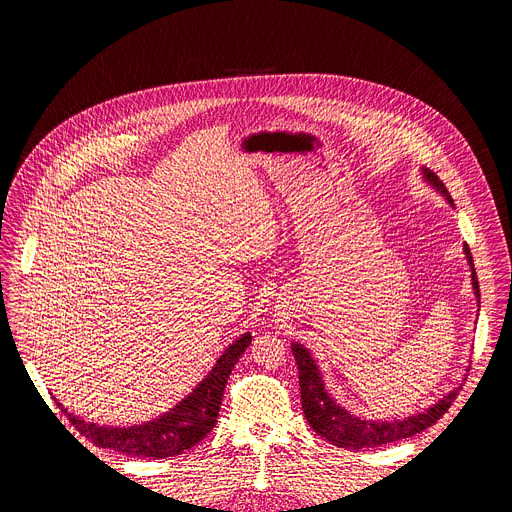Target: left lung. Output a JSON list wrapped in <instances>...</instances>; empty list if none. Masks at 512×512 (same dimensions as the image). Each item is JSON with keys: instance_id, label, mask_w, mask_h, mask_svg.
Instances as JSON below:
<instances>
[{"instance_id": "left-lung-1", "label": "left lung", "mask_w": 512, "mask_h": 512, "mask_svg": "<svg viewBox=\"0 0 512 512\" xmlns=\"http://www.w3.org/2000/svg\"><path fill=\"white\" fill-rule=\"evenodd\" d=\"M424 176L426 180L437 186L445 199L453 205L451 194L447 190V186L443 184V180L430 172L428 168H424ZM465 258L471 266V281H474V289L476 295L480 299V285H478V277H476V268H474V258H471V252L465 244ZM293 357L297 361V369H299V387H301V406H303V414L309 422V426L322 435L328 443L336 445V447H344V449H369V447H381L387 443H396L400 439H408L414 437L416 432L426 430L428 426L435 424L455 402V398L459 396L461 387L453 389L449 396H445L441 402H437L432 408H428L422 414L416 416H408L404 420H391V422H373V420H363L348 414L344 408H340L330 396L328 391L324 389L320 371L313 363V359L309 357V352L301 346V344H293Z\"/></svg>"}]
</instances>
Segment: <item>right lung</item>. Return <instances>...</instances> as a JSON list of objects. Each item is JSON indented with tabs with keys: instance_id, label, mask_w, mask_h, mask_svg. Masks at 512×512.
Returning <instances> with one entry per match:
<instances>
[{
	"instance_id": "right-lung-1",
	"label": "right lung",
	"mask_w": 512,
	"mask_h": 512,
	"mask_svg": "<svg viewBox=\"0 0 512 512\" xmlns=\"http://www.w3.org/2000/svg\"><path fill=\"white\" fill-rule=\"evenodd\" d=\"M250 342V334H244L242 338L235 340L223 352L213 371L205 377V381L199 383V387H196L186 400L174 406L168 414L147 424L131 428H108L75 418L65 408H61V412H65L73 428L96 447L119 451L131 457H176L192 449L196 443H201L217 424L223 389L229 379V373L235 367V363L240 361Z\"/></svg>"
}]
</instances>
